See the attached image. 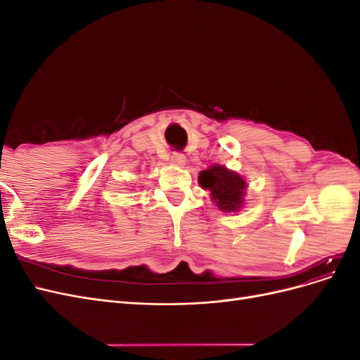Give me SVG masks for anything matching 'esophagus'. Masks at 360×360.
I'll return each instance as SVG.
<instances>
[{
  "label": "esophagus",
  "instance_id": "34e87169",
  "mask_svg": "<svg viewBox=\"0 0 360 360\" xmlns=\"http://www.w3.org/2000/svg\"><path fill=\"white\" fill-rule=\"evenodd\" d=\"M171 162L177 167H184V163H186V158H184V155H181V153H174L171 156Z\"/></svg>",
  "mask_w": 360,
  "mask_h": 360
}]
</instances>
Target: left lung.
I'll return each instance as SVG.
<instances>
[{
  "label": "left lung",
  "instance_id": "8db88e82",
  "mask_svg": "<svg viewBox=\"0 0 360 360\" xmlns=\"http://www.w3.org/2000/svg\"><path fill=\"white\" fill-rule=\"evenodd\" d=\"M198 183L202 189L210 191L212 202H214L217 210L237 213L243 209L249 184L238 172L213 163L212 167L200 172Z\"/></svg>",
  "mask_w": 360,
  "mask_h": 360
}]
</instances>
